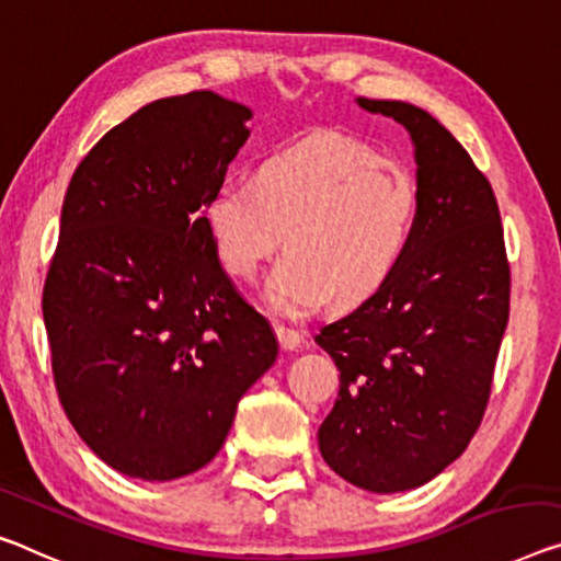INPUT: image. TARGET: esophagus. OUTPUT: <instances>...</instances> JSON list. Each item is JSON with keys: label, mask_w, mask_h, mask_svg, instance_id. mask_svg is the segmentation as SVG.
<instances>
[{"label": "esophagus", "mask_w": 561, "mask_h": 561, "mask_svg": "<svg viewBox=\"0 0 561 561\" xmlns=\"http://www.w3.org/2000/svg\"><path fill=\"white\" fill-rule=\"evenodd\" d=\"M275 335H278V343L283 351H296V348H300V343H304V333L290 329V325L275 323Z\"/></svg>", "instance_id": "obj_1"}]
</instances>
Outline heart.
Listing matches in <instances>:
<instances>
[{"instance_id": "obj_1", "label": "heart", "mask_w": 561, "mask_h": 561, "mask_svg": "<svg viewBox=\"0 0 561 561\" xmlns=\"http://www.w3.org/2000/svg\"><path fill=\"white\" fill-rule=\"evenodd\" d=\"M205 218L222 268L240 280L286 245L268 298L298 318L329 298L353 306L386 286L411 243L416 183L364 142L313 137L268 154L253 183H220Z\"/></svg>"}]
</instances>
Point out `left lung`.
<instances>
[{
    "instance_id": "left-lung-1",
    "label": "left lung",
    "mask_w": 561,
    "mask_h": 561,
    "mask_svg": "<svg viewBox=\"0 0 561 561\" xmlns=\"http://www.w3.org/2000/svg\"><path fill=\"white\" fill-rule=\"evenodd\" d=\"M356 102L409 130L416 222L386 286L316 335L341 370L318 449L353 486L393 494L438 477L484 419L510 261L494 191L459 140L409 102Z\"/></svg>"
}]
</instances>
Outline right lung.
Returning a JSON list of instances; mask_svg holds the SVG:
<instances>
[{
	"label": "right lung",
	"mask_w": 561,
	"mask_h": 561,
	"mask_svg": "<svg viewBox=\"0 0 561 561\" xmlns=\"http://www.w3.org/2000/svg\"><path fill=\"white\" fill-rule=\"evenodd\" d=\"M251 117L210 90L154 100L112 127L67 187L42 293L51 374L82 442L133 479L203 469L278 356L205 218Z\"/></svg>",
	"instance_id": "add662e5"
}]
</instances>
